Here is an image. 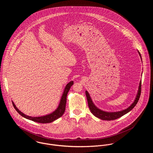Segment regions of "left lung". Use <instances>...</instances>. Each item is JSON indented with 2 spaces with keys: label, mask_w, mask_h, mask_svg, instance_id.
Here are the masks:
<instances>
[{
  "label": "left lung",
  "mask_w": 153,
  "mask_h": 153,
  "mask_svg": "<svg viewBox=\"0 0 153 153\" xmlns=\"http://www.w3.org/2000/svg\"><path fill=\"white\" fill-rule=\"evenodd\" d=\"M138 51V54H139V55L141 58V61H142L141 54H140V53L138 51ZM141 87V81H140V82L139 83V86H138V89L137 95L135 96V100H134V102L131 104V105L129 106L126 109H123V110H121V111H116V112H108V111H103L102 109L98 108L97 106H95V105L93 102L89 92H88L87 91H85V94H86V97H87V98L88 107L89 108V109H90L91 113L94 116H95L96 117H97L98 118H100L101 120H107V121L116 120V119L119 118L123 116L124 115L127 114L128 112H129L136 105V104H137V102L139 100L140 97Z\"/></svg>",
  "instance_id": "8db88e82"
}]
</instances>
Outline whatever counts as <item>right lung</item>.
<instances>
[{
    "label": "right lung",
    "mask_w": 153,
    "mask_h": 153,
    "mask_svg": "<svg viewBox=\"0 0 153 153\" xmlns=\"http://www.w3.org/2000/svg\"><path fill=\"white\" fill-rule=\"evenodd\" d=\"M73 84H74V81H71L66 85L65 87L64 88V92L62 93V97L61 98L60 102L59 103V105H58V107L52 112H51L50 114H48L47 115L41 116V117H31V116L27 115L25 114L24 113H23L19 109H18L16 107V106L15 105V104H14V102L12 101L13 107L16 110V111L21 115H22L23 117H24L26 119H28L29 120H31V121H35V122H36V123H43V124L52 123V122L54 121L55 120L58 119L61 117H62V115L64 114V113L65 112V110L66 96H67L68 92H69L70 88Z\"/></svg>",
    "instance_id": "obj_1"
}]
</instances>
